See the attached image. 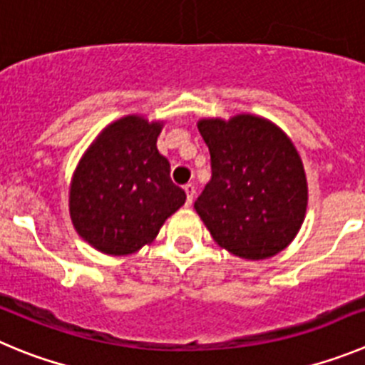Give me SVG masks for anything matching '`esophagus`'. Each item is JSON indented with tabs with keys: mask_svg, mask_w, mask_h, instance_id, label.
<instances>
[{
	"mask_svg": "<svg viewBox=\"0 0 365 365\" xmlns=\"http://www.w3.org/2000/svg\"><path fill=\"white\" fill-rule=\"evenodd\" d=\"M183 190H185L187 195V205H192V200H195V185L192 183H187V185H183Z\"/></svg>",
	"mask_w": 365,
	"mask_h": 365,
	"instance_id": "esophagus-1",
	"label": "esophagus"
}]
</instances>
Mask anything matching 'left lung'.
Masks as SVG:
<instances>
[{
  "mask_svg": "<svg viewBox=\"0 0 365 365\" xmlns=\"http://www.w3.org/2000/svg\"><path fill=\"white\" fill-rule=\"evenodd\" d=\"M198 130L211 153L212 176L195 209L216 244L247 260L284 251L307 209L297 147L280 127L252 114L205 118Z\"/></svg>",
  "mask_w": 365,
  "mask_h": 365,
  "instance_id": "1",
  "label": "left lung"
}]
</instances>
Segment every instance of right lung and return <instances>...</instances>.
<instances>
[{
    "label": "right lung",
    "instance_id": "obj_1",
    "mask_svg": "<svg viewBox=\"0 0 365 365\" xmlns=\"http://www.w3.org/2000/svg\"><path fill=\"white\" fill-rule=\"evenodd\" d=\"M162 121L143 116L105 127L78 163L68 211L78 235L105 255L123 256L150 244L165 220L185 203L158 153Z\"/></svg>",
    "mask_w": 365,
    "mask_h": 365
}]
</instances>
